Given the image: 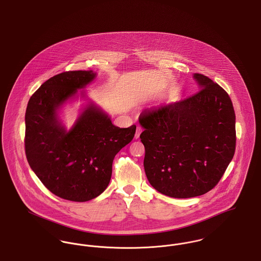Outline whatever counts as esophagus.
<instances>
[{"mask_svg": "<svg viewBox=\"0 0 261 261\" xmlns=\"http://www.w3.org/2000/svg\"><path fill=\"white\" fill-rule=\"evenodd\" d=\"M142 127L141 126H137V130H136V133H135V138L138 139L140 137L141 132H142Z\"/></svg>", "mask_w": 261, "mask_h": 261, "instance_id": "1", "label": "esophagus"}]
</instances>
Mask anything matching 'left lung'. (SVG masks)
I'll use <instances>...</instances> for the list:
<instances>
[{
    "instance_id": "1",
    "label": "left lung",
    "mask_w": 261,
    "mask_h": 261,
    "mask_svg": "<svg viewBox=\"0 0 261 261\" xmlns=\"http://www.w3.org/2000/svg\"><path fill=\"white\" fill-rule=\"evenodd\" d=\"M200 90L182 100L147 108L139 116L144 131V169L161 194L177 199L214 189L236 151V114L218 83L195 73Z\"/></svg>"
}]
</instances>
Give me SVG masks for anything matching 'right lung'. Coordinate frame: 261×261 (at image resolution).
I'll list each match as a JSON object with an SVG mask.
<instances>
[{"instance_id": "add662e5", "label": "right lung", "mask_w": 261, "mask_h": 261, "mask_svg": "<svg viewBox=\"0 0 261 261\" xmlns=\"http://www.w3.org/2000/svg\"><path fill=\"white\" fill-rule=\"evenodd\" d=\"M96 76L92 70L65 71L43 82L25 111L24 151L44 187L61 199L87 201L107 188L116 154L129 144L136 125L119 128L90 103L66 131L58 109Z\"/></svg>"}]
</instances>
